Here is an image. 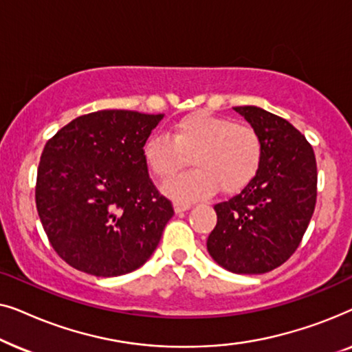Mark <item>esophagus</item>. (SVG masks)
I'll return each mask as SVG.
<instances>
[{"instance_id": "obj_1", "label": "esophagus", "mask_w": 352, "mask_h": 352, "mask_svg": "<svg viewBox=\"0 0 352 352\" xmlns=\"http://www.w3.org/2000/svg\"><path fill=\"white\" fill-rule=\"evenodd\" d=\"M175 211L176 213H181V211H186V210H189L190 206H192V204H187V201H175Z\"/></svg>"}]
</instances>
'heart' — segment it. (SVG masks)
I'll return each instance as SVG.
<instances>
[{"mask_svg":"<svg viewBox=\"0 0 352 352\" xmlns=\"http://www.w3.org/2000/svg\"><path fill=\"white\" fill-rule=\"evenodd\" d=\"M142 158L157 179L170 181L187 163L195 168L163 187L166 195L190 201L219 189L242 190L258 175L263 141L250 124L208 112L186 115L168 128V136L153 134L144 142Z\"/></svg>","mask_w":352,"mask_h":352,"instance_id":"heart-1","label":"heart"}]
</instances>
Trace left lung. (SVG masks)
I'll use <instances>...</instances> for the list:
<instances>
[{
  "instance_id": "1",
  "label": "left lung",
  "mask_w": 352,
  "mask_h": 352,
  "mask_svg": "<svg viewBox=\"0 0 352 352\" xmlns=\"http://www.w3.org/2000/svg\"><path fill=\"white\" fill-rule=\"evenodd\" d=\"M234 110L258 131L263 162L240 194L214 205L218 223L206 248L230 272L264 274L285 263L300 247L316 206V155L287 120L254 105Z\"/></svg>"
}]
</instances>
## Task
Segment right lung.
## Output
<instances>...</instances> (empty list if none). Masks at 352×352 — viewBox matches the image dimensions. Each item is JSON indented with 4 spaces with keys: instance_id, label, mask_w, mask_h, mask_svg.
<instances>
[{
    "instance_id": "1",
    "label": "right lung",
    "mask_w": 352,
    "mask_h": 352,
    "mask_svg": "<svg viewBox=\"0 0 352 352\" xmlns=\"http://www.w3.org/2000/svg\"><path fill=\"white\" fill-rule=\"evenodd\" d=\"M162 113L99 110L46 142L35 200L52 248L72 267L117 277L141 267L173 218L148 177L142 146Z\"/></svg>"
}]
</instances>
